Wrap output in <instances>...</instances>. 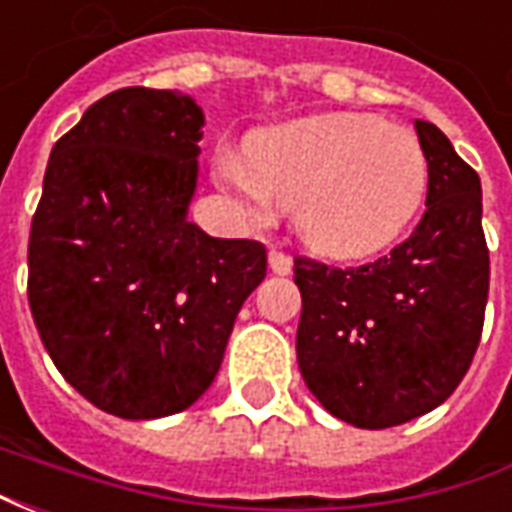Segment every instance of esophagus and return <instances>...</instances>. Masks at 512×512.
I'll use <instances>...</instances> for the list:
<instances>
[{"label": "esophagus", "mask_w": 512, "mask_h": 512, "mask_svg": "<svg viewBox=\"0 0 512 512\" xmlns=\"http://www.w3.org/2000/svg\"><path fill=\"white\" fill-rule=\"evenodd\" d=\"M268 266H271V271L279 274V277H288L290 271H293V257L285 255V252H279V249H271V252H268Z\"/></svg>", "instance_id": "1"}]
</instances>
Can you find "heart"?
Masks as SVG:
<instances>
[{"instance_id": "heart-1", "label": "heart", "mask_w": 512, "mask_h": 512, "mask_svg": "<svg viewBox=\"0 0 512 512\" xmlns=\"http://www.w3.org/2000/svg\"><path fill=\"white\" fill-rule=\"evenodd\" d=\"M216 180L252 219L293 211L312 252L337 260L395 244L428 194V158L408 128L332 112L266 128L246 158L216 164Z\"/></svg>"}]
</instances>
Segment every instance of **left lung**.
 Instances as JSON below:
<instances>
[{"label":"left lung","mask_w":512,"mask_h":512,"mask_svg":"<svg viewBox=\"0 0 512 512\" xmlns=\"http://www.w3.org/2000/svg\"><path fill=\"white\" fill-rule=\"evenodd\" d=\"M428 211L408 241L359 268L296 257L299 370L321 406L354 428H395L441 406L483 332L488 246L480 175L428 120Z\"/></svg>","instance_id":"8db88e82"}]
</instances>
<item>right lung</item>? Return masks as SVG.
Instances as JSON below:
<instances>
[{
  "mask_svg": "<svg viewBox=\"0 0 512 512\" xmlns=\"http://www.w3.org/2000/svg\"><path fill=\"white\" fill-rule=\"evenodd\" d=\"M205 115L126 87L54 145L29 233V307L65 381L123 419H158L213 384L266 246L189 222Z\"/></svg>",
  "mask_w": 512,
  "mask_h": 512,
  "instance_id": "1",
  "label": "right lung"
}]
</instances>
